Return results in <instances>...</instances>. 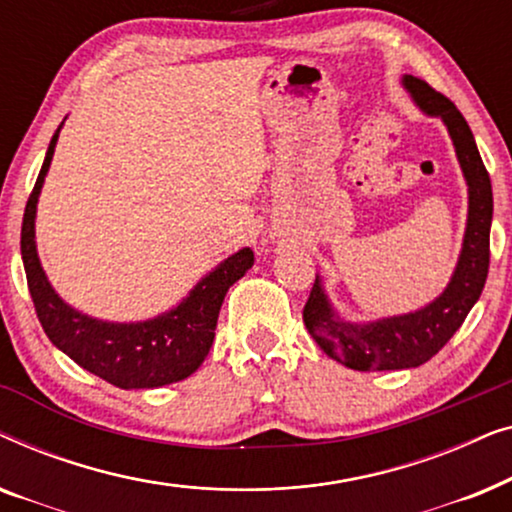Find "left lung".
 Segmentation results:
<instances>
[{
	"label": "left lung",
	"instance_id": "1",
	"mask_svg": "<svg viewBox=\"0 0 512 512\" xmlns=\"http://www.w3.org/2000/svg\"><path fill=\"white\" fill-rule=\"evenodd\" d=\"M403 86L426 116L440 118L450 132L468 184L466 233L457 268L445 291L422 310L398 314V317H384L368 324L340 319L317 275L303 310L305 328L331 359L352 370H403L422 366L459 331L487 282L494 200L492 181L475 146L473 132L461 111L426 81L405 74Z\"/></svg>",
	"mask_w": 512,
	"mask_h": 512
}]
</instances>
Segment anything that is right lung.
<instances>
[{
	"label": "right lung",
	"instance_id": "obj_1",
	"mask_svg": "<svg viewBox=\"0 0 512 512\" xmlns=\"http://www.w3.org/2000/svg\"><path fill=\"white\" fill-rule=\"evenodd\" d=\"M60 128L48 144L37 184L25 205L23 230H20V254H23L27 286L41 326L60 352L118 389H156L186 380L209 354L223 298L230 286L254 265V251L244 247L228 256L202 277L177 307L158 314L156 319L114 324L74 310L48 282L34 242L39 193L51 167Z\"/></svg>",
	"mask_w": 512,
	"mask_h": 512
}]
</instances>
